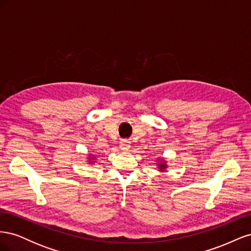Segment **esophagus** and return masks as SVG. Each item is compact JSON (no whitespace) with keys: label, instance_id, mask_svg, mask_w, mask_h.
<instances>
[{"label":"esophagus","instance_id":"34e87169","mask_svg":"<svg viewBox=\"0 0 251 251\" xmlns=\"http://www.w3.org/2000/svg\"><path fill=\"white\" fill-rule=\"evenodd\" d=\"M119 147H120L121 151H128V149L131 148V142L128 141V140H126V139H123V140H120Z\"/></svg>","mask_w":251,"mask_h":251}]
</instances>
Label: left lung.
<instances>
[{
  "label": "left lung",
  "instance_id": "8db88e82",
  "mask_svg": "<svg viewBox=\"0 0 251 251\" xmlns=\"http://www.w3.org/2000/svg\"><path fill=\"white\" fill-rule=\"evenodd\" d=\"M166 168H168V166H166V162L163 160V159H161L160 162H158V169H159V171L164 172Z\"/></svg>",
  "mask_w": 251,
  "mask_h": 251
}]
</instances>
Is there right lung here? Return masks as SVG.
Returning <instances> with one entry per match:
<instances>
[{"label": "right lung", "instance_id": "right-lung-1", "mask_svg": "<svg viewBox=\"0 0 251 251\" xmlns=\"http://www.w3.org/2000/svg\"><path fill=\"white\" fill-rule=\"evenodd\" d=\"M93 158L94 157H90V162H93Z\"/></svg>", "mask_w": 251, "mask_h": 251}]
</instances>
